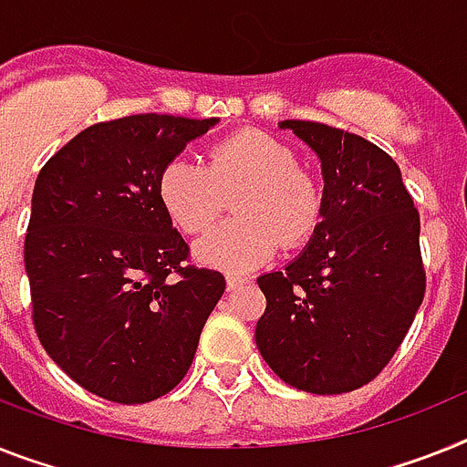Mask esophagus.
<instances>
[{"label":"esophagus","mask_w":467,"mask_h":467,"mask_svg":"<svg viewBox=\"0 0 467 467\" xmlns=\"http://www.w3.org/2000/svg\"><path fill=\"white\" fill-rule=\"evenodd\" d=\"M225 282H227V289H237L240 285H244L246 280H244V277H240V275H227Z\"/></svg>","instance_id":"esophagus-1"}]
</instances>
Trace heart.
Returning <instances> with one entry per match:
<instances>
[{"mask_svg": "<svg viewBox=\"0 0 467 467\" xmlns=\"http://www.w3.org/2000/svg\"><path fill=\"white\" fill-rule=\"evenodd\" d=\"M159 202L187 234L211 225L233 197L237 218L221 223L194 244L211 268L246 273L265 264L280 242L301 246L323 215V190L296 163L292 147L258 130H240L206 149V166L175 156L161 168Z\"/></svg>", "mask_w": 467, "mask_h": 467, "instance_id": "b5f03b06", "label": "heart"}]
</instances>
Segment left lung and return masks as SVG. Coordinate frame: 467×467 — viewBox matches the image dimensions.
<instances>
[{
    "mask_svg": "<svg viewBox=\"0 0 467 467\" xmlns=\"http://www.w3.org/2000/svg\"><path fill=\"white\" fill-rule=\"evenodd\" d=\"M280 128L318 154L323 215L299 258L258 277L256 347L287 385L344 394L382 373L420 308V215L378 144L313 120Z\"/></svg>",
    "mask_w": 467,
    "mask_h": 467,
    "instance_id": "left-lung-1",
    "label": "left lung"
}]
</instances>
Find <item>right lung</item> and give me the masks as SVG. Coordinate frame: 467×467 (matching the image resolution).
<instances>
[{
	"label": "right lung",
	"instance_id": "1",
	"mask_svg": "<svg viewBox=\"0 0 467 467\" xmlns=\"http://www.w3.org/2000/svg\"><path fill=\"white\" fill-rule=\"evenodd\" d=\"M215 123L137 113L89 125L35 180L23 249L35 332L97 397L147 403L180 385L225 292L218 270L185 265L190 246L156 192L161 168Z\"/></svg>",
	"mask_w": 467,
	"mask_h": 467
}]
</instances>
